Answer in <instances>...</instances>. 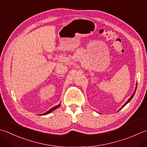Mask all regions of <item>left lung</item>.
<instances>
[{"label":"left lung","instance_id":"obj_1","mask_svg":"<svg viewBox=\"0 0 147 147\" xmlns=\"http://www.w3.org/2000/svg\"><path fill=\"white\" fill-rule=\"evenodd\" d=\"M136 88H137V83H136V88H135V89H134V92H133V95H132V96L130 97V98H129L127 100V102H126L125 103V104L124 105H123L122 106V107H121V108H120V110H121V109L122 108H123V107H124V106L126 105H127V103L128 102H130V100L132 99H133V97H134V94H135V92H136Z\"/></svg>","mask_w":147,"mask_h":147}]
</instances>
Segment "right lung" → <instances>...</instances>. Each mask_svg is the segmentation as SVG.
Instances as JSON below:
<instances>
[{"instance_id": "1", "label": "right lung", "mask_w": 147, "mask_h": 147, "mask_svg": "<svg viewBox=\"0 0 147 147\" xmlns=\"http://www.w3.org/2000/svg\"><path fill=\"white\" fill-rule=\"evenodd\" d=\"M60 106V104H59L58 105H57V106H54V107H53L52 108H51L50 110H49L48 111H47L46 112V113H42V114H40L39 115H48V114H49V113H50L51 112H52L53 111H54L55 110H56V109H57L58 108H59Z\"/></svg>"}]
</instances>
